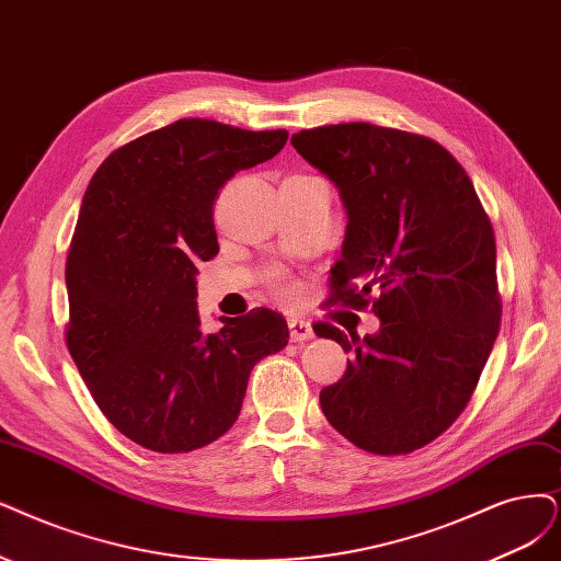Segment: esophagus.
I'll use <instances>...</instances> for the list:
<instances>
[{
    "instance_id": "34e87169",
    "label": "esophagus",
    "mask_w": 561,
    "mask_h": 561,
    "mask_svg": "<svg viewBox=\"0 0 561 561\" xmlns=\"http://www.w3.org/2000/svg\"><path fill=\"white\" fill-rule=\"evenodd\" d=\"M288 333H291V342H307L314 337V330L307 321L302 319H291L288 321Z\"/></svg>"
}]
</instances>
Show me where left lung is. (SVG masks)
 <instances>
[{
  "label": "left lung",
  "instance_id": "1",
  "mask_svg": "<svg viewBox=\"0 0 561 561\" xmlns=\"http://www.w3.org/2000/svg\"><path fill=\"white\" fill-rule=\"evenodd\" d=\"M291 145L335 184L348 219L328 302L365 307L375 294L381 321L363 340L317 323L354 351L321 390L323 416L369 453L423 448L465 411L500 333L492 224L462 165L425 136L348 122Z\"/></svg>",
  "mask_w": 561,
  "mask_h": 561
}]
</instances>
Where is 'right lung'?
<instances>
[{
	"label": "right lung",
	"instance_id": "1",
	"mask_svg": "<svg viewBox=\"0 0 561 561\" xmlns=\"http://www.w3.org/2000/svg\"><path fill=\"white\" fill-rule=\"evenodd\" d=\"M288 131L178 119L122 145L88 184L67 256L69 354L124 437L190 453L240 416L254 365L288 344L273 309L203 333L198 261L219 252L213 205L238 171L273 159Z\"/></svg>",
	"mask_w": 561,
	"mask_h": 561
}]
</instances>
